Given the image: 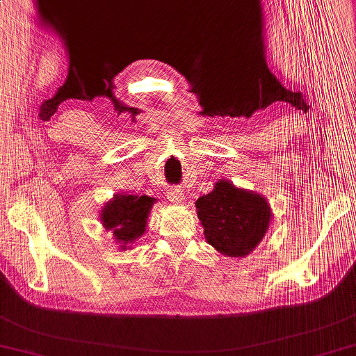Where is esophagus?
I'll list each match as a JSON object with an SVG mask.
<instances>
[{
    "mask_svg": "<svg viewBox=\"0 0 356 356\" xmlns=\"http://www.w3.org/2000/svg\"><path fill=\"white\" fill-rule=\"evenodd\" d=\"M167 199H169L170 202L181 204V202L184 201V194H182V191L179 189V187H172V189L167 191Z\"/></svg>",
    "mask_w": 356,
    "mask_h": 356,
    "instance_id": "1",
    "label": "esophagus"
}]
</instances>
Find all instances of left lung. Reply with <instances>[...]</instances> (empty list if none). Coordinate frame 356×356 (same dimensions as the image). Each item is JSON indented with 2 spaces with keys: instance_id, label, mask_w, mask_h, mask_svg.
<instances>
[{
  "instance_id": "obj_1",
  "label": "left lung",
  "mask_w": 356,
  "mask_h": 356,
  "mask_svg": "<svg viewBox=\"0 0 356 356\" xmlns=\"http://www.w3.org/2000/svg\"><path fill=\"white\" fill-rule=\"evenodd\" d=\"M204 236L216 251L244 257L263 241L273 212L266 197L219 179L209 194L195 201Z\"/></svg>"
}]
</instances>
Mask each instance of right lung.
<instances>
[{"label":"right lung","instance_id":"add662e5","mask_svg":"<svg viewBox=\"0 0 356 356\" xmlns=\"http://www.w3.org/2000/svg\"><path fill=\"white\" fill-rule=\"evenodd\" d=\"M155 197L118 192L100 211V222L105 231H112L113 241L120 249H130L147 229V220Z\"/></svg>","mask_w":356,"mask_h":356}]
</instances>
